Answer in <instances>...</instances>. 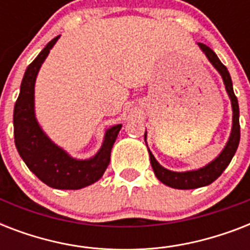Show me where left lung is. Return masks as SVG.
<instances>
[{
    "label": "left lung",
    "instance_id": "left-lung-1",
    "mask_svg": "<svg viewBox=\"0 0 250 250\" xmlns=\"http://www.w3.org/2000/svg\"><path fill=\"white\" fill-rule=\"evenodd\" d=\"M198 46L201 48V50L205 53V56L208 57V60L211 62L214 67L217 68V71L222 75L223 83L226 85V90L229 93V98H231V105H232V129H231V135L229 139L226 144L225 149L222 150L219 156L210 162L209 165H206L202 168L193 171H186V172H175V171H170L161 166L152 152L149 150V157H150V164H152L153 171L161 182L166 184V186L171 187V188H176V189H194V188H200V187L209 186L214 180H217L222 175V172L226 170V167L229 166L232 157L236 153V149L239 146V141H240V123H239V102L237 98L233 93L232 88V80L229 76V72L227 70L225 64L222 63L217 54L205 44L198 42ZM144 139L146 140V132L144 135Z\"/></svg>",
    "mask_w": 250,
    "mask_h": 250
}]
</instances>
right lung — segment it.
I'll return each mask as SVG.
<instances>
[{"mask_svg":"<svg viewBox=\"0 0 250 250\" xmlns=\"http://www.w3.org/2000/svg\"><path fill=\"white\" fill-rule=\"evenodd\" d=\"M58 39L60 36L54 37L25 70L14 107V139L21 160L41 182L56 189H80L104 175L122 125L106 131L101 149L89 160L71 158L45 135L35 117V82L41 64Z\"/></svg>","mask_w":250,"mask_h":250,"instance_id":"right-lung-1","label":"right lung"}]
</instances>
